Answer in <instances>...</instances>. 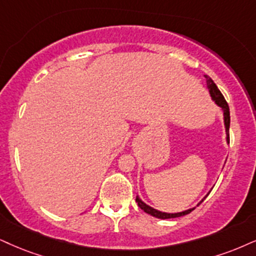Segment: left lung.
I'll return each instance as SVG.
<instances>
[{
    "label": "left lung",
    "mask_w": 256,
    "mask_h": 256,
    "mask_svg": "<svg viewBox=\"0 0 256 256\" xmlns=\"http://www.w3.org/2000/svg\"><path fill=\"white\" fill-rule=\"evenodd\" d=\"M205 80H206V84H208V90H209V94H210V97L211 100L215 102L217 106L220 108V112L223 114V122H224V128H226V144H229V127H230V112H229V106H228V103L226 102L224 97H223V94H220V91L218 90V88L216 86V84L214 83V80H211L209 76L205 74L204 76ZM210 194V191L208 192V194ZM208 194L205 196V197L202 200L200 203L197 204V206L200 205L202 202H203L205 198L208 197ZM136 203L138 206L142 209L144 212L146 214H150V216L153 217H156V218H162V220H167V218H176V217H180V216H185L188 215V214H190L192 210L194 209V208H191V209H188V210H184V211H180V212H162V211H159L156 209H154V208L150 206V205H147L144 202L141 200L138 196H136Z\"/></svg>",
    "instance_id": "left-lung-1"
}]
</instances>
